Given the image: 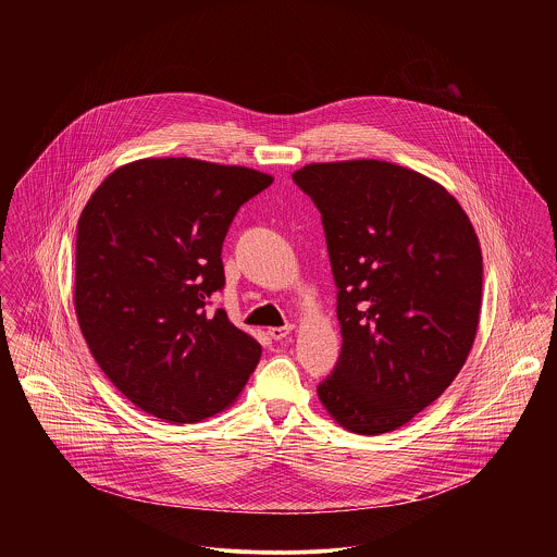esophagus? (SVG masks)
I'll return each mask as SVG.
<instances>
[{"label":"esophagus","instance_id":"34e87169","mask_svg":"<svg viewBox=\"0 0 557 557\" xmlns=\"http://www.w3.org/2000/svg\"><path fill=\"white\" fill-rule=\"evenodd\" d=\"M292 330H294V325H283V327H270L268 330V334L274 338V341H283V338H287L289 334H292Z\"/></svg>","mask_w":557,"mask_h":557}]
</instances>
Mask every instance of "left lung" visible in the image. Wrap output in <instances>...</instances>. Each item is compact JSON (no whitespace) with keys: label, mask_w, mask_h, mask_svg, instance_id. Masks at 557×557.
<instances>
[{"label":"left lung","mask_w":557,"mask_h":557,"mask_svg":"<svg viewBox=\"0 0 557 557\" xmlns=\"http://www.w3.org/2000/svg\"><path fill=\"white\" fill-rule=\"evenodd\" d=\"M292 177L321 212L338 287L343 345L319 400L351 433H391L470 356L482 298L474 225L440 182L395 162H311Z\"/></svg>","instance_id":"obj_1"}]
</instances>
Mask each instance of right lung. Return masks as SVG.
<instances>
[{"label": "right lung", "instance_id": "1", "mask_svg": "<svg viewBox=\"0 0 557 557\" xmlns=\"http://www.w3.org/2000/svg\"><path fill=\"white\" fill-rule=\"evenodd\" d=\"M250 166L139 159L91 193L77 225L75 313L113 386L146 413L190 424L236 403L261 345L227 313L223 239L272 184Z\"/></svg>", "mask_w": 557, "mask_h": 557}]
</instances>
